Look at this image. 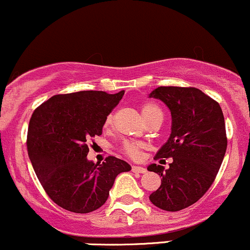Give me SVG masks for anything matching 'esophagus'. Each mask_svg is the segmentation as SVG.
<instances>
[{
    "label": "esophagus",
    "instance_id": "obj_1",
    "mask_svg": "<svg viewBox=\"0 0 250 250\" xmlns=\"http://www.w3.org/2000/svg\"><path fill=\"white\" fill-rule=\"evenodd\" d=\"M132 171L133 173L144 174V173H146V169L144 167H139V166H132Z\"/></svg>",
    "mask_w": 250,
    "mask_h": 250
}]
</instances>
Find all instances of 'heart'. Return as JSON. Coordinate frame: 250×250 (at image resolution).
Masks as SVG:
<instances>
[{"mask_svg": "<svg viewBox=\"0 0 250 250\" xmlns=\"http://www.w3.org/2000/svg\"><path fill=\"white\" fill-rule=\"evenodd\" d=\"M142 114H143L144 119L149 120L151 118L157 117V115H162V112L158 108L155 104L147 103L142 107ZM112 122V118L108 117L106 120V125H109ZM142 146L139 143H136V142H125L123 144V149L127 155H130L131 157H137L139 155V151H141Z\"/></svg>", "mask_w": 250, "mask_h": 250, "instance_id": "b5f03b06", "label": "heart"}]
</instances>
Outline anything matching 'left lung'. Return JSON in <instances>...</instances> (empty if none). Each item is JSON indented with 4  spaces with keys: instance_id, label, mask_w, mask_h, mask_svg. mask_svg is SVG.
Wrapping results in <instances>:
<instances>
[{
    "instance_id": "8db88e82",
    "label": "left lung",
    "mask_w": 250,
    "mask_h": 250,
    "mask_svg": "<svg viewBox=\"0 0 250 250\" xmlns=\"http://www.w3.org/2000/svg\"><path fill=\"white\" fill-rule=\"evenodd\" d=\"M149 98L162 101L171 115L170 136L155 160L173 158L168 169L147 167L162 178L149 199L165 211L184 210L205 194L221 168L227 151L224 115L219 104L197 88L158 87Z\"/></svg>"
}]
</instances>
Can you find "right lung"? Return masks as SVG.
I'll return each mask as SVG.
<instances>
[{
  "instance_id": "obj_1",
  "label": "right lung",
  "mask_w": 250,
  "mask_h": 250,
  "mask_svg": "<svg viewBox=\"0 0 250 250\" xmlns=\"http://www.w3.org/2000/svg\"><path fill=\"white\" fill-rule=\"evenodd\" d=\"M124 93L61 94L32 114L28 157L45 192L61 208L75 213L98 210L106 203L118 174L131 170L127 162L113 156L103 163L87 158V142L103 135L107 115Z\"/></svg>"
}]
</instances>
